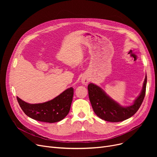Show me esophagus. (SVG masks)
<instances>
[{
	"mask_svg": "<svg viewBox=\"0 0 157 157\" xmlns=\"http://www.w3.org/2000/svg\"><path fill=\"white\" fill-rule=\"evenodd\" d=\"M88 79L87 78L81 79V83H83V85H86L88 83Z\"/></svg>",
	"mask_w": 157,
	"mask_h": 157,
	"instance_id": "obj_1",
	"label": "esophagus"
}]
</instances>
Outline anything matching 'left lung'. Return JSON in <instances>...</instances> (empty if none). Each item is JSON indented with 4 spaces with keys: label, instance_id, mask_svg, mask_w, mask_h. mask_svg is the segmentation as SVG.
<instances>
[{
    "label": "left lung",
    "instance_id": "obj_1",
    "mask_svg": "<svg viewBox=\"0 0 157 157\" xmlns=\"http://www.w3.org/2000/svg\"><path fill=\"white\" fill-rule=\"evenodd\" d=\"M147 77L146 76L143 90L133 105L123 107L106 95L99 87L93 83L88 85V96L94 113L100 118L110 122H119L125 120L138 111L141 105L146 94Z\"/></svg>",
    "mask_w": 157,
    "mask_h": 157
}]
</instances>
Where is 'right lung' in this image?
Masks as SVG:
<instances>
[{"mask_svg":"<svg viewBox=\"0 0 157 157\" xmlns=\"http://www.w3.org/2000/svg\"><path fill=\"white\" fill-rule=\"evenodd\" d=\"M74 94L72 87L65 90L53 100L31 104L17 97V101L23 111L32 119L47 123H55L63 120L68 114Z\"/></svg>","mask_w":157,"mask_h":157,"instance_id":"1","label":"right lung"}]
</instances>
